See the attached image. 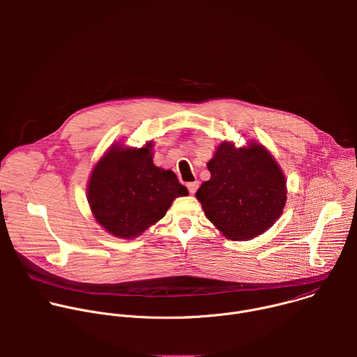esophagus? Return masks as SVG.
<instances>
[{
	"label": "esophagus",
	"instance_id": "1",
	"mask_svg": "<svg viewBox=\"0 0 357 357\" xmlns=\"http://www.w3.org/2000/svg\"><path fill=\"white\" fill-rule=\"evenodd\" d=\"M197 188H199V182H197V181L188 183V189H189V193H190V195H195L196 190H197Z\"/></svg>",
	"mask_w": 357,
	"mask_h": 357
}]
</instances>
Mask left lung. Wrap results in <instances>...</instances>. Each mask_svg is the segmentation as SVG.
Masks as SVG:
<instances>
[{"label": "left lung", "mask_w": 357, "mask_h": 357, "mask_svg": "<svg viewBox=\"0 0 357 357\" xmlns=\"http://www.w3.org/2000/svg\"><path fill=\"white\" fill-rule=\"evenodd\" d=\"M206 165L211 179L200 185L196 199L226 238L251 240L280 219L287 202V181L263 144L250 139L237 148L234 142L223 141Z\"/></svg>", "instance_id": "8db88e82"}]
</instances>
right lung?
Instances as JSON below:
<instances>
[{"label":"right lung","instance_id":"obj_1","mask_svg":"<svg viewBox=\"0 0 357 357\" xmlns=\"http://www.w3.org/2000/svg\"><path fill=\"white\" fill-rule=\"evenodd\" d=\"M154 144H113L93 167L87 202L96 222L119 238H134L160 222L172 202L186 196L171 169L154 165Z\"/></svg>","mask_w":357,"mask_h":357}]
</instances>
